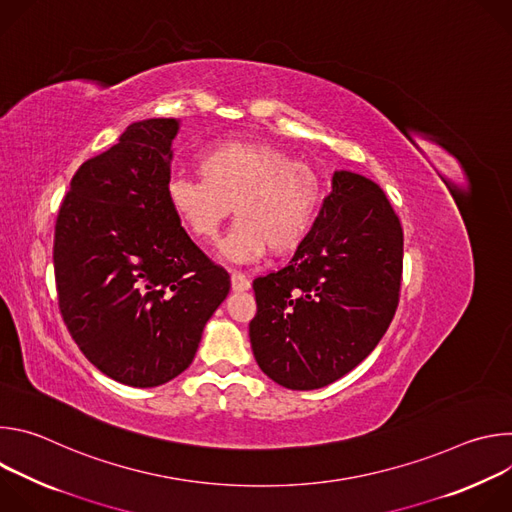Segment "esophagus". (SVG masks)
I'll return each mask as SVG.
<instances>
[{
  "instance_id": "34e87169",
  "label": "esophagus",
  "mask_w": 512,
  "mask_h": 512,
  "mask_svg": "<svg viewBox=\"0 0 512 512\" xmlns=\"http://www.w3.org/2000/svg\"><path fill=\"white\" fill-rule=\"evenodd\" d=\"M231 287L233 291H247L251 287V281L243 273H231Z\"/></svg>"
}]
</instances>
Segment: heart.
Segmentation results:
<instances>
[{
	"label": "heart",
	"mask_w": 512,
	"mask_h": 512,
	"mask_svg": "<svg viewBox=\"0 0 512 512\" xmlns=\"http://www.w3.org/2000/svg\"><path fill=\"white\" fill-rule=\"evenodd\" d=\"M199 178H176L168 196L186 231L212 245L231 214L235 227L221 253L235 263H255L296 251L320 214L324 188L314 168L271 143L231 139L206 150Z\"/></svg>",
	"instance_id": "1"
}]
</instances>
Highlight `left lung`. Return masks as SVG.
<instances>
[{
    "instance_id": "8db88e82",
    "label": "left lung",
    "mask_w": 512,
    "mask_h": 512,
    "mask_svg": "<svg viewBox=\"0 0 512 512\" xmlns=\"http://www.w3.org/2000/svg\"><path fill=\"white\" fill-rule=\"evenodd\" d=\"M403 269V231L373 180L338 170L291 261L253 281L249 324L259 369L291 391L322 389L367 358L387 332Z\"/></svg>"
}]
</instances>
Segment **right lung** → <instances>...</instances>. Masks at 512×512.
<instances>
[{"label":"right lung","instance_id":"right-lung-1","mask_svg":"<svg viewBox=\"0 0 512 512\" xmlns=\"http://www.w3.org/2000/svg\"><path fill=\"white\" fill-rule=\"evenodd\" d=\"M180 119L131 123L70 180L54 231L62 320L95 367L129 387L184 373L231 289L168 196Z\"/></svg>","mask_w":512,"mask_h":512}]
</instances>
